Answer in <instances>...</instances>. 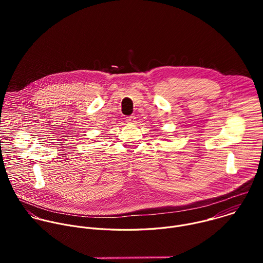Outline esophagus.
<instances>
[{
  "label": "esophagus",
  "mask_w": 263,
  "mask_h": 263,
  "mask_svg": "<svg viewBox=\"0 0 263 263\" xmlns=\"http://www.w3.org/2000/svg\"><path fill=\"white\" fill-rule=\"evenodd\" d=\"M134 120H135V118L134 117H132V116H130V117H127L126 118V121H127V123H133L134 122Z\"/></svg>",
  "instance_id": "obj_1"
}]
</instances>
